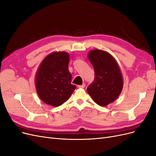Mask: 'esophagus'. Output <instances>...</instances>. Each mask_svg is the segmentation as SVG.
<instances>
[{
  "label": "esophagus",
  "mask_w": 156,
  "mask_h": 156,
  "mask_svg": "<svg viewBox=\"0 0 156 156\" xmlns=\"http://www.w3.org/2000/svg\"><path fill=\"white\" fill-rule=\"evenodd\" d=\"M84 87H85V84H83L82 85H79L78 86V88H84Z\"/></svg>",
  "instance_id": "34e87169"
}]
</instances>
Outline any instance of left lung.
Masks as SVG:
<instances>
[{
  "mask_svg": "<svg viewBox=\"0 0 156 156\" xmlns=\"http://www.w3.org/2000/svg\"><path fill=\"white\" fill-rule=\"evenodd\" d=\"M93 66L95 79L87 91L94 102L105 107L115 101L123 88V77L116 60L105 51L93 49L88 54Z\"/></svg>",
  "mask_w": 156,
  "mask_h": 156,
  "instance_id": "8db88e82",
  "label": "left lung"
}]
</instances>
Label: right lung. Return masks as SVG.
<instances>
[{"mask_svg": "<svg viewBox=\"0 0 156 156\" xmlns=\"http://www.w3.org/2000/svg\"><path fill=\"white\" fill-rule=\"evenodd\" d=\"M69 61L67 52L55 51L46 56L38 66L35 87L37 96L46 104L53 107L62 105L76 88L71 83Z\"/></svg>", "mask_w": 156, "mask_h": 156, "instance_id": "add662e5", "label": "right lung"}]
</instances>
